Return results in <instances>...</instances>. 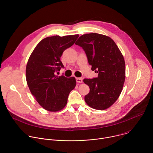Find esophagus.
I'll use <instances>...</instances> for the list:
<instances>
[{"label":"esophagus","mask_w":153,"mask_h":153,"mask_svg":"<svg viewBox=\"0 0 153 153\" xmlns=\"http://www.w3.org/2000/svg\"><path fill=\"white\" fill-rule=\"evenodd\" d=\"M76 82H77L78 83H82V82H83L82 79H81V78H76Z\"/></svg>","instance_id":"1"}]
</instances>
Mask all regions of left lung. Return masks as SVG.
Wrapping results in <instances>:
<instances>
[{
  "instance_id": "left-lung-1",
  "label": "left lung",
  "mask_w": 153,
  "mask_h": 153,
  "mask_svg": "<svg viewBox=\"0 0 153 153\" xmlns=\"http://www.w3.org/2000/svg\"><path fill=\"white\" fill-rule=\"evenodd\" d=\"M76 44L85 51L91 70L98 73L96 78L83 79L90 89L85 101L96 110H106L117 100L123 89L125 80L123 56L114 41L105 35L85 34Z\"/></svg>"
}]
</instances>
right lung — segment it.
Here are the masks:
<instances>
[{
	"label": "right lung",
	"mask_w": 153,
	"mask_h": 153,
	"mask_svg": "<svg viewBox=\"0 0 153 153\" xmlns=\"http://www.w3.org/2000/svg\"><path fill=\"white\" fill-rule=\"evenodd\" d=\"M79 36H54L43 39L28 59L26 80L29 89L39 104L48 111L63 109L70 93L76 85L75 77L58 76L55 73L63 67L60 61L63 52L74 44Z\"/></svg>",
	"instance_id": "add662e5"
}]
</instances>
